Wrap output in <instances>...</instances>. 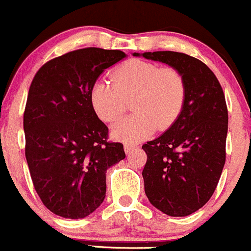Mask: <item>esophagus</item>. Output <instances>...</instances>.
<instances>
[{
    "mask_svg": "<svg viewBox=\"0 0 251 251\" xmlns=\"http://www.w3.org/2000/svg\"><path fill=\"white\" fill-rule=\"evenodd\" d=\"M135 148H136L135 144H125V151L126 153L131 152V151H133Z\"/></svg>",
    "mask_w": 251,
    "mask_h": 251,
    "instance_id": "esophagus-1",
    "label": "esophagus"
}]
</instances>
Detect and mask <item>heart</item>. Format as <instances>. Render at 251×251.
<instances>
[{
  "label": "heart",
  "instance_id": "1",
  "mask_svg": "<svg viewBox=\"0 0 251 251\" xmlns=\"http://www.w3.org/2000/svg\"><path fill=\"white\" fill-rule=\"evenodd\" d=\"M112 80L96 81L91 103L103 122H113L126 112L131 100L135 112L113 126V135L126 143H136L155 128L166 130L179 117L187 95L182 73L173 67L155 62L130 59L112 73Z\"/></svg>",
  "mask_w": 251,
  "mask_h": 251
}]
</instances>
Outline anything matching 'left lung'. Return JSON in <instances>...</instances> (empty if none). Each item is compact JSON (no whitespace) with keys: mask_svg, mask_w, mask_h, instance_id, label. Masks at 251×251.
Returning <instances> with one entry per match:
<instances>
[{"mask_svg":"<svg viewBox=\"0 0 251 251\" xmlns=\"http://www.w3.org/2000/svg\"><path fill=\"white\" fill-rule=\"evenodd\" d=\"M139 56V53H134ZM143 57L178 69L187 86L179 117L167 131L144 144L145 194L173 217L201 209L212 197L226 162L228 110L220 81L209 67L182 52H144Z\"/></svg>","mask_w":251,"mask_h":251,"instance_id":"8db88e82","label":"left lung"}]
</instances>
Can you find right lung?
<instances>
[{"mask_svg":"<svg viewBox=\"0 0 251 251\" xmlns=\"http://www.w3.org/2000/svg\"><path fill=\"white\" fill-rule=\"evenodd\" d=\"M96 47L50 59L34 76L23 116L25 158L42 204L64 218H84L106 197V172L126 157L122 143L91 103L96 79L125 58Z\"/></svg>","mask_w":251,"mask_h":251,"instance_id":"add662e5","label":"right lung"}]
</instances>
